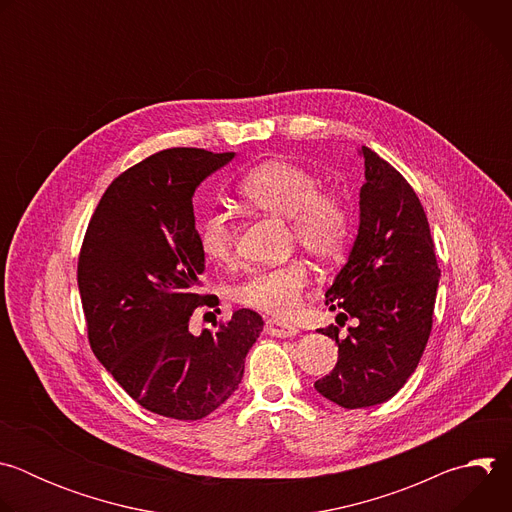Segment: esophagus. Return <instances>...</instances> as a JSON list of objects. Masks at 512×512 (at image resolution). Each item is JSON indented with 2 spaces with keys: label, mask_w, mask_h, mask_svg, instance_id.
Masks as SVG:
<instances>
[{
  "label": "esophagus",
  "mask_w": 512,
  "mask_h": 512,
  "mask_svg": "<svg viewBox=\"0 0 512 512\" xmlns=\"http://www.w3.org/2000/svg\"><path fill=\"white\" fill-rule=\"evenodd\" d=\"M265 332H267L269 336L289 338V336H296V334H298V328L291 326V324H285V322H281V320L271 318V320L265 322Z\"/></svg>",
  "instance_id": "34e87169"
}]
</instances>
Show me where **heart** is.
Masks as SVG:
<instances>
[{"label": "heart", "mask_w": 512, "mask_h": 512, "mask_svg": "<svg viewBox=\"0 0 512 512\" xmlns=\"http://www.w3.org/2000/svg\"><path fill=\"white\" fill-rule=\"evenodd\" d=\"M241 196L271 214L289 218L298 243L318 259L338 257L352 231V210L332 190H320L318 178L304 166L271 160L253 168L239 184ZM198 243L206 259L229 265L235 259L237 229L223 210L208 212L198 227ZM310 269L302 259L257 267L237 287L235 300L265 314L287 318L296 314Z\"/></svg>", "instance_id": "obj_1"}]
</instances>
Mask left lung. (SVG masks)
I'll return each mask as SVG.
<instances>
[{"instance_id":"1","label":"left lung","mask_w":512,"mask_h":512,"mask_svg":"<svg viewBox=\"0 0 512 512\" xmlns=\"http://www.w3.org/2000/svg\"><path fill=\"white\" fill-rule=\"evenodd\" d=\"M360 225L346 265L326 291V306L342 310L336 324L358 319L346 337L320 328L338 344V362L316 391L344 409L391 399L417 369L431 324L440 267L425 210L409 182L362 145Z\"/></svg>"}]
</instances>
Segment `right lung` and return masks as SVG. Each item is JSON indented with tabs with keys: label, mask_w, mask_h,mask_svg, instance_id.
I'll return each mask as SVG.
<instances>
[{
	"label": "right lung",
	"mask_w": 512,
	"mask_h": 512,
	"mask_svg": "<svg viewBox=\"0 0 512 512\" xmlns=\"http://www.w3.org/2000/svg\"><path fill=\"white\" fill-rule=\"evenodd\" d=\"M235 158L198 148L158 152L117 176L79 255V291L95 356L152 413L194 421L237 389L245 356L263 330L253 310H237L216 332L188 330L198 306L204 253L194 227L198 184Z\"/></svg>",
	"instance_id": "obj_1"
}]
</instances>
